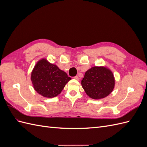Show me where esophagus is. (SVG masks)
<instances>
[{
	"instance_id": "34e87169",
	"label": "esophagus",
	"mask_w": 147,
	"mask_h": 147,
	"mask_svg": "<svg viewBox=\"0 0 147 147\" xmlns=\"http://www.w3.org/2000/svg\"><path fill=\"white\" fill-rule=\"evenodd\" d=\"M74 78L75 80H79V78H78V76H75V77H74Z\"/></svg>"
}]
</instances>
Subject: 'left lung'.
<instances>
[{
  "instance_id": "1",
  "label": "left lung",
  "mask_w": 147,
  "mask_h": 147,
  "mask_svg": "<svg viewBox=\"0 0 147 147\" xmlns=\"http://www.w3.org/2000/svg\"><path fill=\"white\" fill-rule=\"evenodd\" d=\"M86 94L92 99H101L113 90L115 80L113 72L105 66H94L84 74L81 82Z\"/></svg>"
}]
</instances>
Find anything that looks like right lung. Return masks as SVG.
I'll use <instances>...</instances> for the list:
<instances>
[{
    "label": "right lung",
    "mask_w": 147,
    "mask_h": 147,
    "mask_svg": "<svg viewBox=\"0 0 147 147\" xmlns=\"http://www.w3.org/2000/svg\"><path fill=\"white\" fill-rule=\"evenodd\" d=\"M30 80L35 91L43 97L52 98L60 94L71 78L56 65L42 58L35 65Z\"/></svg>",
    "instance_id": "add662e5"
}]
</instances>
